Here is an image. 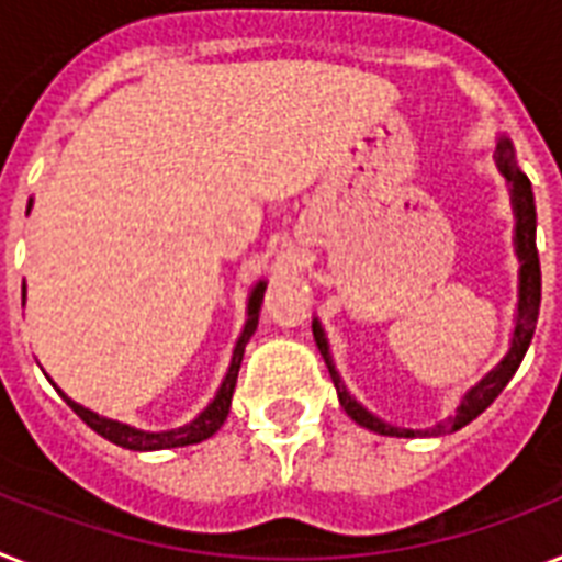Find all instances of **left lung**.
<instances>
[{
  "label": "left lung",
  "instance_id": "8db88e82",
  "mask_svg": "<svg viewBox=\"0 0 562 562\" xmlns=\"http://www.w3.org/2000/svg\"><path fill=\"white\" fill-rule=\"evenodd\" d=\"M494 160H497L503 178L508 180V192H512V206H514V249H517V258H520V301H517V327L512 333V347L508 353L503 356L497 368L488 370L482 375L480 382L471 387V391L462 396L457 414L448 416L445 422H439L437 428L428 430H414V428H396V425H387L379 416H373L368 407L356 402L347 391V384L341 382L336 364H333L330 345H327V336H324L318 318L313 322V336L315 345L322 350L324 364L330 370V379L336 384L338 402L345 407V414L353 422H359L361 428L373 430V434H382V437H442V434H453V430L465 428L468 422H474L476 416L485 411V407L494 402V398L503 393V387L512 382V375L520 368L522 356H526L528 345H531V336H535L537 315H540V258H537V209H535V192H531V180L526 178L514 160V146L508 137H499L497 151H494Z\"/></svg>",
  "mask_w": 562,
  "mask_h": 562
}]
</instances>
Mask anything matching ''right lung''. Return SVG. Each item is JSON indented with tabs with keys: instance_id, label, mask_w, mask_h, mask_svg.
Here are the masks:
<instances>
[{
	"instance_id": "obj_1",
	"label": "right lung",
	"mask_w": 562,
	"mask_h": 562,
	"mask_svg": "<svg viewBox=\"0 0 562 562\" xmlns=\"http://www.w3.org/2000/svg\"><path fill=\"white\" fill-rule=\"evenodd\" d=\"M27 209H31V201H27ZM263 290H267V281H258L249 292V304H247V324H244V330H240V338L235 341V350H232V361L229 370H226L224 382L217 387L215 398L203 407L201 414L194 416L189 425L183 428H171V430H137L132 425H123L117 419H105V416L94 414V411H88V407L77 405L74 398L65 396L59 391V396L68 402L74 414L80 416L86 422L88 428L97 430L100 437L109 439V442L120 445V448H128V451H166V448H183V445H198L203 439H209L215 430H221V425L226 422V414H229L232 405V393H235V382H238V370L240 361H244V350H247V341L252 338L255 327H258V313H261V301H263ZM22 301H25V281H22Z\"/></svg>"
}]
</instances>
